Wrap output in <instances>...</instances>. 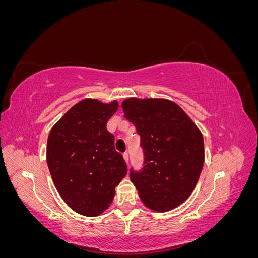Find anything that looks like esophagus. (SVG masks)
I'll list each match as a JSON object with an SVG mask.
<instances>
[{
    "label": "esophagus",
    "mask_w": 258,
    "mask_h": 258,
    "mask_svg": "<svg viewBox=\"0 0 258 258\" xmlns=\"http://www.w3.org/2000/svg\"><path fill=\"white\" fill-rule=\"evenodd\" d=\"M122 156H123L124 161L128 162V161H129V154H128V152H124V153L122 154Z\"/></svg>",
    "instance_id": "34e87169"
}]
</instances>
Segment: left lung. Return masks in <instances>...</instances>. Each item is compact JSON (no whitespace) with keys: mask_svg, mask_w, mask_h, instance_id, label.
<instances>
[{"mask_svg":"<svg viewBox=\"0 0 258 258\" xmlns=\"http://www.w3.org/2000/svg\"><path fill=\"white\" fill-rule=\"evenodd\" d=\"M124 117L141 137L144 167L130 170L131 182L148 209L166 212L190 196L205 162L204 137L176 103L166 99L129 98Z\"/></svg>","mask_w":258,"mask_h":258,"instance_id":"1","label":"left lung"}]
</instances>
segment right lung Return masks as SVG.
<instances>
[{"mask_svg": "<svg viewBox=\"0 0 258 258\" xmlns=\"http://www.w3.org/2000/svg\"><path fill=\"white\" fill-rule=\"evenodd\" d=\"M117 108V101L85 99L49 132L46 155L53 184L66 204L85 216H98L110 207L115 187L127 174L106 129Z\"/></svg>", "mask_w": 258, "mask_h": 258, "instance_id": "1", "label": "right lung"}]
</instances>
